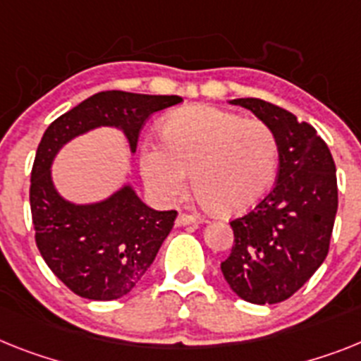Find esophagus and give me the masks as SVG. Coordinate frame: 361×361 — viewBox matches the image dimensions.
<instances>
[{
    "label": "esophagus",
    "instance_id": "obj_1",
    "mask_svg": "<svg viewBox=\"0 0 361 361\" xmlns=\"http://www.w3.org/2000/svg\"><path fill=\"white\" fill-rule=\"evenodd\" d=\"M189 224H196V216H192V214H185V213L178 214V218H176V226L181 227V226H189Z\"/></svg>",
    "mask_w": 361,
    "mask_h": 361
}]
</instances>
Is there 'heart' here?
<instances>
[{
  "instance_id": "1",
  "label": "heart",
  "mask_w": 361,
  "mask_h": 361,
  "mask_svg": "<svg viewBox=\"0 0 361 361\" xmlns=\"http://www.w3.org/2000/svg\"><path fill=\"white\" fill-rule=\"evenodd\" d=\"M165 145L147 141L139 165L163 202L195 189L216 214H238L262 200L277 171V137L268 124L207 104L183 106L163 119Z\"/></svg>"
}]
</instances>
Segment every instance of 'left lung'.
Listing matches in <instances>:
<instances>
[{
	"label": "left lung",
	"instance_id": "8db88e82",
	"mask_svg": "<svg viewBox=\"0 0 361 361\" xmlns=\"http://www.w3.org/2000/svg\"><path fill=\"white\" fill-rule=\"evenodd\" d=\"M274 130L277 183L246 216L233 220L231 255L220 264L238 298L255 305L288 299L323 264L338 211L336 165L314 126L260 99H233Z\"/></svg>",
	"mask_w": 361,
	"mask_h": 361
}]
</instances>
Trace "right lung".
I'll list each match as a JSON object with an SVG mask.
<instances>
[{
	"mask_svg": "<svg viewBox=\"0 0 361 361\" xmlns=\"http://www.w3.org/2000/svg\"><path fill=\"white\" fill-rule=\"evenodd\" d=\"M183 101L178 95L101 92L60 115L45 130L31 172L36 246L53 274L80 298L119 299L143 279L174 226L176 211L148 207L130 183L97 202L63 198L53 163L73 139L114 128L135 154L139 130L154 111Z\"/></svg>",
	"mask_w": 361,
	"mask_h": 361,
	"instance_id": "add662e5",
	"label": "right lung"
}]
</instances>
